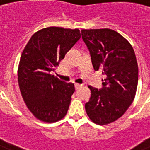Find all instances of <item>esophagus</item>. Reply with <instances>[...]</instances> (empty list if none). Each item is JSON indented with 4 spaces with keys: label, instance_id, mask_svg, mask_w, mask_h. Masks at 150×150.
I'll list each match as a JSON object with an SVG mask.
<instances>
[{
    "label": "esophagus",
    "instance_id": "esophagus-1",
    "mask_svg": "<svg viewBox=\"0 0 150 150\" xmlns=\"http://www.w3.org/2000/svg\"><path fill=\"white\" fill-rule=\"evenodd\" d=\"M81 86H82V85H81V84H79V83H75V89H76V90H78L79 88H80Z\"/></svg>",
    "mask_w": 150,
    "mask_h": 150
}]
</instances>
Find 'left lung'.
Here are the masks:
<instances>
[{
	"instance_id": "8db88e82",
	"label": "left lung",
	"mask_w": 150,
	"mask_h": 150,
	"mask_svg": "<svg viewBox=\"0 0 150 150\" xmlns=\"http://www.w3.org/2000/svg\"><path fill=\"white\" fill-rule=\"evenodd\" d=\"M81 33L94 69L104 75L101 89L88 86L91 96L85 109L93 122L106 125L122 117L134 101L138 81L135 53L127 40L114 30L83 29Z\"/></svg>"
}]
</instances>
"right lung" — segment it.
<instances>
[{
	"label": "right lung",
	"instance_id": "obj_1",
	"mask_svg": "<svg viewBox=\"0 0 150 150\" xmlns=\"http://www.w3.org/2000/svg\"><path fill=\"white\" fill-rule=\"evenodd\" d=\"M80 37L77 28H45L34 33L24 47L18 67L19 87L39 120L55 122L67 115L75 86L50 73Z\"/></svg>",
	"mask_w": 150,
	"mask_h": 150
}]
</instances>
